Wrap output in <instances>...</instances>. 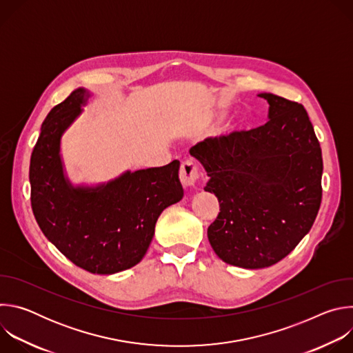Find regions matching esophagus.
<instances>
[{"label":"esophagus","mask_w":353,"mask_h":353,"mask_svg":"<svg viewBox=\"0 0 353 353\" xmlns=\"http://www.w3.org/2000/svg\"><path fill=\"white\" fill-rule=\"evenodd\" d=\"M199 179V172L192 161H184L180 168V181L184 187H194Z\"/></svg>","instance_id":"34e87169"}]
</instances>
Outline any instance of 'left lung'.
<instances>
[{
	"label": "left lung",
	"instance_id": "8db88e82",
	"mask_svg": "<svg viewBox=\"0 0 353 353\" xmlns=\"http://www.w3.org/2000/svg\"><path fill=\"white\" fill-rule=\"evenodd\" d=\"M268 121L207 138L190 149L219 201L208 240L226 264L257 270L285 259L312 229L321 204L323 157L305 108L260 93Z\"/></svg>",
	"mask_w": 353,
	"mask_h": 353
}]
</instances>
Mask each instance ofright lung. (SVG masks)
<instances>
[{
    "mask_svg": "<svg viewBox=\"0 0 353 353\" xmlns=\"http://www.w3.org/2000/svg\"><path fill=\"white\" fill-rule=\"evenodd\" d=\"M90 92L75 89L41 124L30 157L32 210L44 236L79 268L110 275L137 265L152 241L159 215L183 198L180 162L124 172L96 185L65 174L61 138Z\"/></svg>",
    "mask_w": 353,
    "mask_h": 353,
    "instance_id": "obj_1",
    "label": "right lung"
}]
</instances>
